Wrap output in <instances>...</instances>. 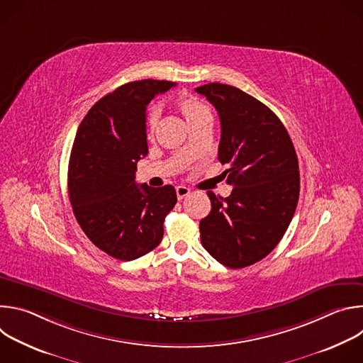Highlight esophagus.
Listing matches in <instances>:
<instances>
[{
	"label": "esophagus",
	"mask_w": 363,
	"mask_h": 363,
	"mask_svg": "<svg viewBox=\"0 0 363 363\" xmlns=\"http://www.w3.org/2000/svg\"><path fill=\"white\" fill-rule=\"evenodd\" d=\"M189 194H191V189H189V188H186V186H184V185L177 186V196H178V199H182V198L188 196Z\"/></svg>",
	"instance_id": "1"
}]
</instances>
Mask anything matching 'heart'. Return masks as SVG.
Returning <instances> with one entry per match:
<instances>
[{"label":"heart","instance_id":"obj_1","mask_svg":"<svg viewBox=\"0 0 363 363\" xmlns=\"http://www.w3.org/2000/svg\"><path fill=\"white\" fill-rule=\"evenodd\" d=\"M177 105H178L179 111L182 112L184 118L186 119V122L189 123V126H192L194 123L199 122L203 118L211 116L208 108H206L203 103L195 96H188V94L179 96L178 100H177ZM157 122H158L157 109H149V112L146 115V123H147L149 130L155 129V126H157Z\"/></svg>","mask_w":363,"mask_h":363}]
</instances>
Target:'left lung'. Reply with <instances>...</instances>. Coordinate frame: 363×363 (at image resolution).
I'll list each match as a JSON object with an SVG mask.
<instances>
[{"label":"left lung","instance_id":"1","mask_svg":"<svg viewBox=\"0 0 363 363\" xmlns=\"http://www.w3.org/2000/svg\"><path fill=\"white\" fill-rule=\"evenodd\" d=\"M218 112V161L231 195L208 191L211 213L199 223L201 242L217 262L242 269L280 242L294 216L300 174L293 142L280 119L260 100L221 83L195 89Z\"/></svg>","mask_w":363,"mask_h":363}]
</instances>
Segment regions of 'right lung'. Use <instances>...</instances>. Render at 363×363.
<instances>
[{"mask_svg": "<svg viewBox=\"0 0 363 363\" xmlns=\"http://www.w3.org/2000/svg\"><path fill=\"white\" fill-rule=\"evenodd\" d=\"M175 83L138 80L96 101L80 123L69 161V196L74 217L101 251L130 262L157 247L177 203L172 185L135 181L147 155L146 106Z\"/></svg>", "mask_w": 363, "mask_h": 363, "instance_id": "add662e5", "label": "right lung"}]
</instances>
